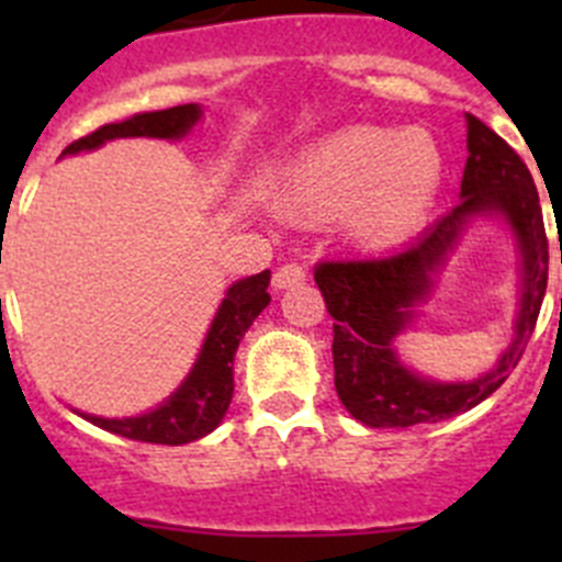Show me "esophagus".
Returning <instances> with one entry per match:
<instances>
[{
    "label": "esophagus",
    "mask_w": 562,
    "mask_h": 562,
    "mask_svg": "<svg viewBox=\"0 0 562 562\" xmlns=\"http://www.w3.org/2000/svg\"><path fill=\"white\" fill-rule=\"evenodd\" d=\"M304 281H306V270L297 265L278 267L276 276H272V286H276V290H292V286H301Z\"/></svg>",
    "instance_id": "obj_1"
}]
</instances>
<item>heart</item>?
<instances>
[{
    "label": "heart",
    "mask_w": 562,
    "mask_h": 562,
    "mask_svg": "<svg viewBox=\"0 0 562 562\" xmlns=\"http://www.w3.org/2000/svg\"><path fill=\"white\" fill-rule=\"evenodd\" d=\"M445 186V154L425 132L351 126L301 151L278 188L292 216L342 222L376 250L425 227Z\"/></svg>",
    "instance_id": "heart-1"
}]
</instances>
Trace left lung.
I'll use <instances>...</instances> for the list:
<instances>
[{"label": "left lung", "mask_w": 562, "mask_h": 562, "mask_svg": "<svg viewBox=\"0 0 562 562\" xmlns=\"http://www.w3.org/2000/svg\"><path fill=\"white\" fill-rule=\"evenodd\" d=\"M467 117L461 202L408 247L366 261H321L315 284L335 317V389L351 416L369 428H411L475 408L513 374L538 324L549 278V241L532 173L490 126ZM475 215H498L519 247V317L514 342L479 381L441 383L411 372L395 355L404 334ZM562 265V245H560Z\"/></svg>", "instance_id": "1"}]
</instances>
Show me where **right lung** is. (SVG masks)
Here are the masks:
<instances>
[{
  "label": "right lung",
  "mask_w": 562,
  "mask_h": 562,
  "mask_svg": "<svg viewBox=\"0 0 562 562\" xmlns=\"http://www.w3.org/2000/svg\"><path fill=\"white\" fill-rule=\"evenodd\" d=\"M200 121V103H182V106L160 109V112H140L132 114L128 121L106 123L81 140L69 143L64 154L92 151V148H101L103 143L121 140V137L182 140ZM267 286H270V270L241 278L227 286L193 369L180 382V389L157 408L137 416H123V419L81 414V411L78 416L109 434L126 436L134 441H151V445H188V441L202 439L220 428L233 400V357H236L238 342L252 326V321L270 304Z\"/></svg>",
  "instance_id": "right-lung-1"
}]
</instances>
